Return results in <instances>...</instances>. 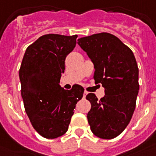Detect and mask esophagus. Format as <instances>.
<instances>
[{
	"mask_svg": "<svg viewBox=\"0 0 156 156\" xmlns=\"http://www.w3.org/2000/svg\"><path fill=\"white\" fill-rule=\"evenodd\" d=\"M87 94H88V92H87V91H84V93H83V97H85L87 96Z\"/></svg>",
	"mask_w": 156,
	"mask_h": 156,
	"instance_id": "esophagus-1",
	"label": "esophagus"
}]
</instances>
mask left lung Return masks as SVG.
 Instances as JSON below:
<instances>
[{"label":"left lung","mask_w":156,"mask_h":156,"mask_svg":"<svg viewBox=\"0 0 156 156\" xmlns=\"http://www.w3.org/2000/svg\"><path fill=\"white\" fill-rule=\"evenodd\" d=\"M94 65L95 83H101L105 97L97 99L89 93L91 102L87 120L94 135L102 139L119 136L128 126L136 107L139 90L138 67L131 49L108 33L78 40Z\"/></svg>","instance_id":"obj_1"}]
</instances>
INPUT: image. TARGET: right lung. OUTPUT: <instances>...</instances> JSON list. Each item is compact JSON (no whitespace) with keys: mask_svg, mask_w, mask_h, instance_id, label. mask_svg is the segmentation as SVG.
Instances as JSON below:
<instances>
[{"mask_svg":"<svg viewBox=\"0 0 156 156\" xmlns=\"http://www.w3.org/2000/svg\"><path fill=\"white\" fill-rule=\"evenodd\" d=\"M77 35L46 34L28 46L20 69L21 96L32 125L41 136L54 139L67 132L84 89L59 86L65 58L76 46Z\"/></svg>","mask_w":156,"mask_h":156,"instance_id":"1","label":"right lung"}]
</instances>
